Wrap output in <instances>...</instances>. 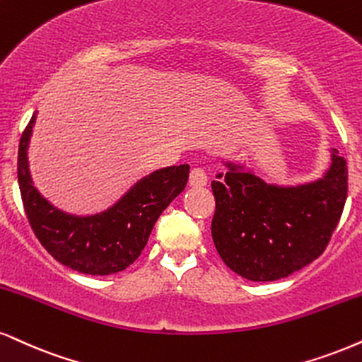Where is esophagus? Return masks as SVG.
Instances as JSON below:
<instances>
[{"mask_svg":"<svg viewBox=\"0 0 362 362\" xmlns=\"http://www.w3.org/2000/svg\"><path fill=\"white\" fill-rule=\"evenodd\" d=\"M208 182V176L206 173H204V169L202 168H193L189 173V186H193V188H203V186H206Z\"/></svg>","mask_w":362,"mask_h":362,"instance_id":"34e87169","label":"esophagus"}]
</instances>
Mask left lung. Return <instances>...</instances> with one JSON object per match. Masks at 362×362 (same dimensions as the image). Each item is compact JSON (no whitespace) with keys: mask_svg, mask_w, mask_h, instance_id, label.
<instances>
[{"mask_svg":"<svg viewBox=\"0 0 362 362\" xmlns=\"http://www.w3.org/2000/svg\"><path fill=\"white\" fill-rule=\"evenodd\" d=\"M322 176L274 185L245 164L223 163L211 181V235L221 260L252 282H274L314 262L327 247L347 198V164L331 147Z\"/></svg>","mask_w":362,"mask_h":362,"instance_id":"obj_1","label":"left lung"}]
</instances>
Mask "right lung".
<instances>
[{
  "instance_id": "right-lung-1",
  "label": "right lung",
  "mask_w": 362,
  "mask_h": 362,
  "mask_svg": "<svg viewBox=\"0 0 362 362\" xmlns=\"http://www.w3.org/2000/svg\"><path fill=\"white\" fill-rule=\"evenodd\" d=\"M37 114L31 115L18 147V185L35 235L57 262L80 274L126 270L139 258L160 213L186 188L189 166L180 164L146 174L99 213H66L48 202L31 180L28 147Z\"/></svg>"
}]
</instances>
